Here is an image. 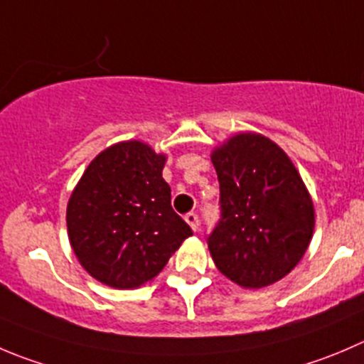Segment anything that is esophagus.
Here are the masks:
<instances>
[{
  "label": "esophagus",
  "instance_id": "34e87169",
  "mask_svg": "<svg viewBox=\"0 0 364 364\" xmlns=\"http://www.w3.org/2000/svg\"><path fill=\"white\" fill-rule=\"evenodd\" d=\"M186 221H188V225L189 227L193 228V230H198V223H200V220H198V214L196 213H189V214H186V218H184Z\"/></svg>",
  "mask_w": 364,
  "mask_h": 364
}]
</instances>
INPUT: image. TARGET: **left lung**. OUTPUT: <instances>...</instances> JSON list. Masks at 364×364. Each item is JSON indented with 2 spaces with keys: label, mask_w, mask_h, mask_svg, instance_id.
Instances as JSON below:
<instances>
[{
  "label": "left lung",
  "mask_w": 364,
  "mask_h": 364,
  "mask_svg": "<svg viewBox=\"0 0 364 364\" xmlns=\"http://www.w3.org/2000/svg\"><path fill=\"white\" fill-rule=\"evenodd\" d=\"M210 161L221 203V220L207 240L214 264L245 289L279 282L313 240V198L299 169L257 132L228 137L213 148Z\"/></svg>",
  "instance_id": "1"
}]
</instances>
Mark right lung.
Instances as JSON below:
<instances>
[{"mask_svg": "<svg viewBox=\"0 0 364 364\" xmlns=\"http://www.w3.org/2000/svg\"><path fill=\"white\" fill-rule=\"evenodd\" d=\"M168 155L143 141L100 151L68 202V237L82 268L116 289L139 288L168 264L191 228L171 209Z\"/></svg>", "mask_w": 364, "mask_h": 364, "instance_id": "obj_1", "label": "right lung"}]
</instances>
